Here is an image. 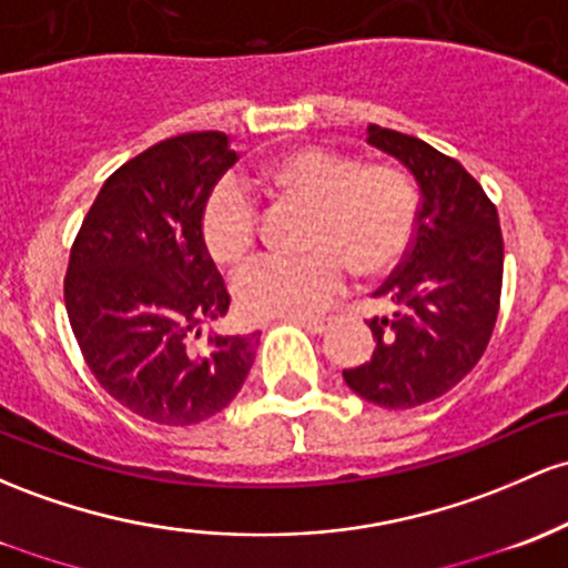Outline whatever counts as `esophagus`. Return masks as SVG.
I'll list each match as a JSON object with an SVG mask.
<instances>
[{
	"mask_svg": "<svg viewBox=\"0 0 568 568\" xmlns=\"http://www.w3.org/2000/svg\"><path fill=\"white\" fill-rule=\"evenodd\" d=\"M296 323L307 328L310 334H326L332 328V317H298Z\"/></svg>",
	"mask_w": 568,
	"mask_h": 568,
	"instance_id": "1",
	"label": "esophagus"
}]
</instances>
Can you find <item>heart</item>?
I'll return each mask as SVG.
<instances>
[{"instance_id": "1", "label": "heart", "mask_w": 568, "mask_h": 568, "mask_svg": "<svg viewBox=\"0 0 568 568\" xmlns=\"http://www.w3.org/2000/svg\"><path fill=\"white\" fill-rule=\"evenodd\" d=\"M272 189L313 210L304 255H261L234 280L240 307L253 317L317 315L345 291L347 274L394 272L413 251L420 221L415 185L396 166H366L332 148H296L266 166ZM202 234L221 264H240L258 240V204L236 180L207 196Z\"/></svg>"}]
</instances>
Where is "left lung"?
Listing matches in <instances>:
<instances>
[{
	"label": "left lung",
	"instance_id": "8db88e82",
	"mask_svg": "<svg viewBox=\"0 0 568 568\" xmlns=\"http://www.w3.org/2000/svg\"><path fill=\"white\" fill-rule=\"evenodd\" d=\"M366 142L402 161L420 189L413 251L375 291L394 313L372 317V361L342 372L385 409L434 402L469 375L494 334L504 240L496 204L450 155L417 136L369 123Z\"/></svg>",
	"mask_w": 568,
	"mask_h": 568
}]
</instances>
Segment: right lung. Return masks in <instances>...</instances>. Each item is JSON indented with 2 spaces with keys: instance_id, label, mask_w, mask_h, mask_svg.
Segmentation results:
<instances>
[{
  "instance_id": "obj_1",
  "label": "right lung",
  "mask_w": 568,
  "mask_h": 568,
  "mask_svg": "<svg viewBox=\"0 0 568 568\" xmlns=\"http://www.w3.org/2000/svg\"><path fill=\"white\" fill-rule=\"evenodd\" d=\"M234 161L223 132L170 136L104 180L74 236L64 304L80 353L118 404L159 426L221 413L255 358L258 334L199 342L232 302L202 213Z\"/></svg>"
}]
</instances>
